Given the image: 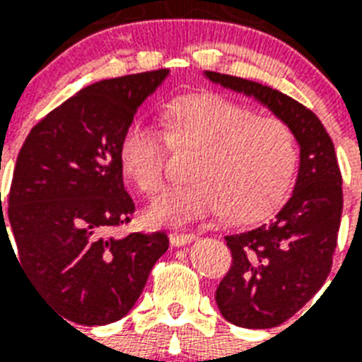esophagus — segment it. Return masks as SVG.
I'll list each match as a JSON object with an SVG mask.
<instances>
[{"label":"esophagus","instance_id":"esophagus-1","mask_svg":"<svg viewBox=\"0 0 362 362\" xmlns=\"http://www.w3.org/2000/svg\"><path fill=\"white\" fill-rule=\"evenodd\" d=\"M195 235L193 233H170L169 235V240L173 246H186L189 242L195 240Z\"/></svg>","mask_w":362,"mask_h":362}]
</instances>
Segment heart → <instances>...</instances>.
I'll list each match as a JSON object with an SVG mask.
<instances>
[{"label": "heart", "instance_id": "1", "mask_svg": "<svg viewBox=\"0 0 362 362\" xmlns=\"http://www.w3.org/2000/svg\"><path fill=\"white\" fill-rule=\"evenodd\" d=\"M165 136L142 120H133L118 142V161L127 180L144 195L163 186L167 144L195 150L192 184L161 193L146 212L156 226L203 220L226 206L237 223L269 216L289 192L298 150L291 129L276 118L220 93H187L161 112Z\"/></svg>", "mask_w": 362, "mask_h": 362}]
</instances>
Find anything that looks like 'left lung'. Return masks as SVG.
Masks as SVG:
<instances>
[{
  "instance_id": "left-lung-1",
  "label": "left lung",
  "mask_w": 362,
  "mask_h": 362,
  "mask_svg": "<svg viewBox=\"0 0 362 362\" xmlns=\"http://www.w3.org/2000/svg\"><path fill=\"white\" fill-rule=\"evenodd\" d=\"M204 76L267 107L300 146L295 189L274 220L226 237L233 264L216 289L229 323L278 327L320 291L331 272L344 203L334 144L320 118L286 93L214 71Z\"/></svg>"
}]
</instances>
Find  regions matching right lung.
<instances>
[{
  "label": "right lung",
  "mask_w": 362,
  "mask_h": 362,
  "mask_svg": "<svg viewBox=\"0 0 362 362\" xmlns=\"http://www.w3.org/2000/svg\"><path fill=\"white\" fill-rule=\"evenodd\" d=\"M167 75L158 69L95 82L48 112L20 148L0 242L11 244L8 221L30 284L76 325L122 320L169 247L165 233L107 237L135 212L118 142Z\"/></svg>",
  "instance_id": "1"
}]
</instances>
